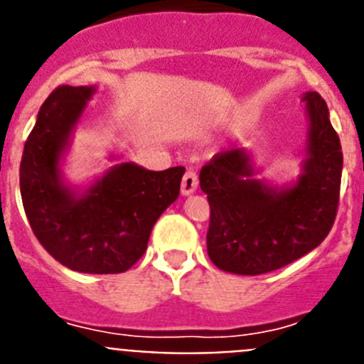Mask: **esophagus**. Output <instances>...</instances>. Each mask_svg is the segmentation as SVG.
<instances>
[{
    "label": "esophagus",
    "instance_id": "esophagus-1",
    "mask_svg": "<svg viewBox=\"0 0 364 364\" xmlns=\"http://www.w3.org/2000/svg\"><path fill=\"white\" fill-rule=\"evenodd\" d=\"M198 188V176L195 171H186L184 178H182V195L188 197L191 193L197 191Z\"/></svg>",
    "mask_w": 364,
    "mask_h": 364
}]
</instances>
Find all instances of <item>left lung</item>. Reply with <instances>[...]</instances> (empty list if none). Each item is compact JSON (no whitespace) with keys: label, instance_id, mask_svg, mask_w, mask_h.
Wrapping results in <instances>:
<instances>
[{"label":"left lung","instance_id":"obj_1","mask_svg":"<svg viewBox=\"0 0 364 364\" xmlns=\"http://www.w3.org/2000/svg\"><path fill=\"white\" fill-rule=\"evenodd\" d=\"M308 118L301 175L275 186L257 178L246 147L215 154L202 167L211 208L208 255L217 268L260 275L306 255L330 233L339 204L343 151L319 92L302 96Z\"/></svg>","mask_w":364,"mask_h":364}]
</instances>
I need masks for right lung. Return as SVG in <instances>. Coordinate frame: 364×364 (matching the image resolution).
Here are the masks:
<instances>
[{"label":"right lung","instance_id":"obj_1","mask_svg":"<svg viewBox=\"0 0 364 364\" xmlns=\"http://www.w3.org/2000/svg\"><path fill=\"white\" fill-rule=\"evenodd\" d=\"M95 92V85H60L45 100L25 142L19 189L41 246L74 272L102 275L127 272L144 255L154 222L178 198L186 167L149 171L124 162L83 189L67 184L62 160Z\"/></svg>","mask_w":364,"mask_h":364}]
</instances>
